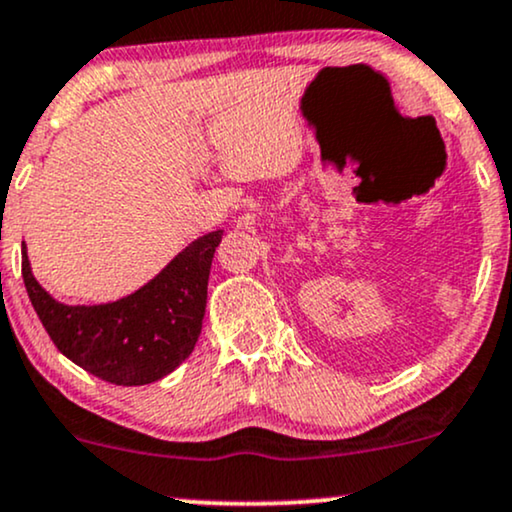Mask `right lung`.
<instances>
[{
	"mask_svg": "<svg viewBox=\"0 0 512 512\" xmlns=\"http://www.w3.org/2000/svg\"><path fill=\"white\" fill-rule=\"evenodd\" d=\"M224 231L200 236L143 288L104 305H64L30 272L23 283L42 326L71 362L116 386H143L171 374L202 331L212 257Z\"/></svg>",
	"mask_w": 512,
	"mask_h": 512,
	"instance_id": "add662e5",
	"label": "right lung"
}]
</instances>
